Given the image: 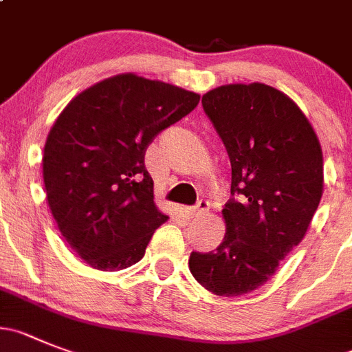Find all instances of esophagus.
Wrapping results in <instances>:
<instances>
[{
  "mask_svg": "<svg viewBox=\"0 0 352 352\" xmlns=\"http://www.w3.org/2000/svg\"><path fill=\"white\" fill-rule=\"evenodd\" d=\"M208 201H205V199H201V201H198L196 203L195 206H192L191 208V215L192 217H201V215H205L206 212H208Z\"/></svg>",
  "mask_w": 352,
  "mask_h": 352,
  "instance_id": "obj_1",
  "label": "esophagus"
}]
</instances>
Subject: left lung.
I'll list each match as a JSON object with an SVG mask.
<instances>
[{
	"instance_id": "8db88e82",
	"label": "left lung",
	"mask_w": 352,
	"mask_h": 352,
	"mask_svg": "<svg viewBox=\"0 0 352 352\" xmlns=\"http://www.w3.org/2000/svg\"><path fill=\"white\" fill-rule=\"evenodd\" d=\"M231 161L226 236L208 254L192 252L198 283L224 297L271 278L302 241L323 195V154L292 98L264 83L226 85L201 98Z\"/></svg>"
}]
</instances>
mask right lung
<instances>
[{
	"label": "right lung",
	"mask_w": 352,
	"mask_h": 352,
	"mask_svg": "<svg viewBox=\"0 0 352 352\" xmlns=\"http://www.w3.org/2000/svg\"><path fill=\"white\" fill-rule=\"evenodd\" d=\"M199 95L135 74L94 85L69 102L43 154L48 206L78 257L100 271L130 267L168 219L154 205L144 154Z\"/></svg>",
	"instance_id": "1"
}]
</instances>
